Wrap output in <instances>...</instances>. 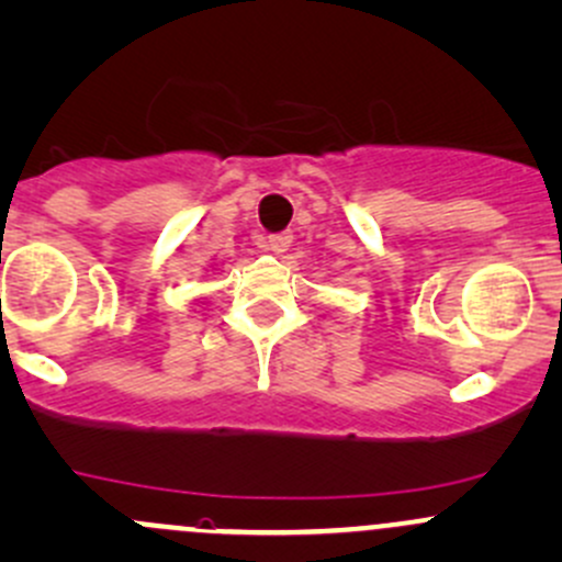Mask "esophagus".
Wrapping results in <instances>:
<instances>
[{
	"instance_id": "1",
	"label": "esophagus",
	"mask_w": 562,
	"mask_h": 562,
	"mask_svg": "<svg viewBox=\"0 0 562 562\" xmlns=\"http://www.w3.org/2000/svg\"><path fill=\"white\" fill-rule=\"evenodd\" d=\"M293 245V234L291 232H280V234H269L267 237V248L271 252H285Z\"/></svg>"
}]
</instances>
